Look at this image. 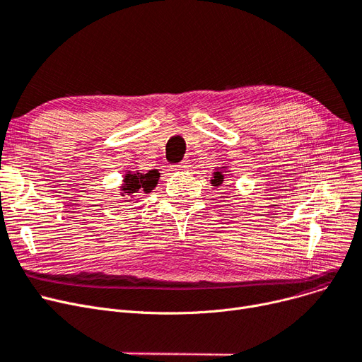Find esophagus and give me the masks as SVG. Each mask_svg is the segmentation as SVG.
Masks as SVG:
<instances>
[{"label":"esophagus","instance_id":"34e87169","mask_svg":"<svg viewBox=\"0 0 362 362\" xmlns=\"http://www.w3.org/2000/svg\"><path fill=\"white\" fill-rule=\"evenodd\" d=\"M187 167H189V160H183L180 164L175 165L173 168H175V170H186Z\"/></svg>","mask_w":362,"mask_h":362}]
</instances>
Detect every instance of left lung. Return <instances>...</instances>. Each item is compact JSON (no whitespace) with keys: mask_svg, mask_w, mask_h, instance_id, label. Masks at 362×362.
<instances>
[{"mask_svg":"<svg viewBox=\"0 0 362 362\" xmlns=\"http://www.w3.org/2000/svg\"><path fill=\"white\" fill-rule=\"evenodd\" d=\"M229 173H230V170L228 168V165H226V164H223L222 167H217V168H214L213 175H211V179H210L211 186H216V187L222 186V183H223V180H225V176H226V175H229Z\"/></svg>","mask_w":362,"mask_h":362,"instance_id":"1","label":"left lung"}]
</instances>
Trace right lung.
<instances>
[{
  "label": "right lung",
  "instance_id": "right-lung-1",
  "mask_svg": "<svg viewBox=\"0 0 362 362\" xmlns=\"http://www.w3.org/2000/svg\"><path fill=\"white\" fill-rule=\"evenodd\" d=\"M158 170H151L148 173H142L139 170H125L119 186V195L121 199H124L122 202H129L132 199H136V202H139L140 194H151L156 185H158Z\"/></svg>",
  "mask_w": 362,
  "mask_h": 362
}]
</instances>
